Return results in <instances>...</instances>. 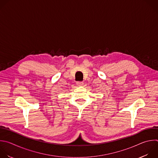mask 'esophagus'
<instances>
[{
    "label": "esophagus",
    "mask_w": 158,
    "mask_h": 158,
    "mask_svg": "<svg viewBox=\"0 0 158 158\" xmlns=\"http://www.w3.org/2000/svg\"><path fill=\"white\" fill-rule=\"evenodd\" d=\"M76 84H77V85H79V86H82V85H83L84 82H77Z\"/></svg>",
    "instance_id": "34e87169"
}]
</instances>
